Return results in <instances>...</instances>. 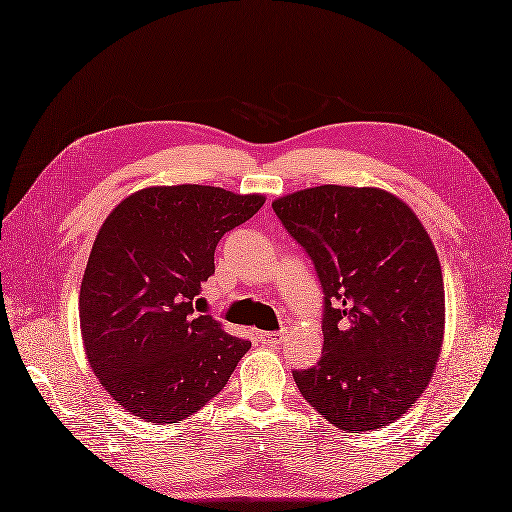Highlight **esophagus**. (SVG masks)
Wrapping results in <instances>:
<instances>
[{
    "label": "esophagus",
    "mask_w": 512,
    "mask_h": 512,
    "mask_svg": "<svg viewBox=\"0 0 512 512\" xmlns=\"http://www.w3.org/2000/svg\"><path fill=\"white\" fill-rule=\"evenodd\" d=\"M259 342L266 346H279L285 342V331H274V333H259Z\"/></svg>",
    "instance_id": "34e87169"
}]
</instances>
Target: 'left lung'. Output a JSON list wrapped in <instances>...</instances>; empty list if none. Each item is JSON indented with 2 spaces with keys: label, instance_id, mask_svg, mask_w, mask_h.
I'll return each instance as SVG.
<instances>
[{
  "label": "left lung",
  "instance_id": "left-lung-1",
  "mask_svg": "<svg viewBox=\"0 0 512 512\" xmlns=\"http://www.w3.org/2000/svg\"><path fill=\"white\" fill-rule=\"evenodd\" d=\"M324 292L320 361L294 370L342 430H374L422 396L443 342L441 264L413 209L378 188L318 186L272 203Z\"/></svg>",
  "mask_w": 512,
  "mask_h": 512
}]
</instances>
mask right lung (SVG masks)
<instances>
[{
    "label": "right lung",
    "instance_id": "1",
    "mask_svg": "<svg viewBox=\"0 0 512 512\" xmlns=\"http://www.w3.org/2000/svg\"><path fill=\"white\" fill-rule=\"evenodd\" d=\"M261 194L157 186L112 209L80 290L86 357L125 411L153 424L190 417L227 385L251 342L194 307L222 235L253 218Z\"/></svg>",
    "mask_w": 512,
    "mask_h": 512
}]
</instances>
